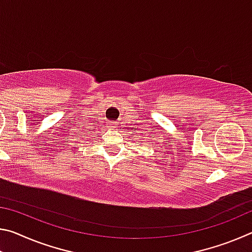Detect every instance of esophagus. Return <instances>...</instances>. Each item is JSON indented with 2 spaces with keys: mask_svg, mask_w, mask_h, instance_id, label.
I'll return each mask as SVG.
<instances>
[{
  "mask_svg": "<svg viewBox=\"0 0 252 252\" xmlns=\"http://www.w3.org/2000/svg\"><path fill=\"white\" fill-rule=\"evenodd\" d=\"M110 126H112V127H118V123L117 122H111Z\"/></svg>",
  "mask_w": 252,
  "mask_h": 252,
  "instance_id": "1",
  "label": "esophagus"
}]
</instances>
